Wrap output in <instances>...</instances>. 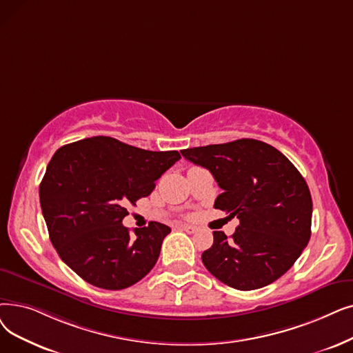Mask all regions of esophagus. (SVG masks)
Here are the masks:
<instances>
[{"mask_svg": "<svg viewBox=\"0 0 353 353\" xmlns=\"http://www.w3.org/2000/svg\"><path fill=\"white\" fill-rule=\"evenodd\" d=\"M180 228L183 229V231H186L188 234H194V232H197V228L193 226V225H180Z\"/></svg>", "mask_w": 353, "mask_h": 353, "instance_id": "obj_1", "label": "esophagus"}]
</instances>
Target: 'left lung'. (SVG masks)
I'll return each instance as SVG.
<instances>
[{"instance_id":"obj_1","label":"left lung","mask_w":353,"mask_h":353,"mask_svg":"<svg viewBox=\"0 0 353 353\" xmlns=\"http://www.w3.org/2000/svg\"><path fill=\"white\" fill-rule=\"evenodd\" d=\"M181 156L208 168L223 190L214 208L239 219L231 238L213 232V245L202 254L208 271L242 291L279 280L312 235V196L294 164L252 139L181 150Z\"/></svg>"}]
</instances>
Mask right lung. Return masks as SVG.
<instances>
[{
	"instance_id": "right-lung-1",
	"label": "right lung",
	"mask_w": 353,
	"mask_h": 353,
	"mask_svg": "<svg viewBox=\"0 0 353 353\" xmlns=\"http://www.w3.org/2000/svg\"><path fill=\"white\" fill-rule=\"evenodd\" d=\"M177 160L179 151H148L111 137H92L60 147L40 183V205L50 241L62 261L86 283L122 290L156 265L172 229L160 222L122 225L140 197Z\"/></svg>"
}]
</instances>
